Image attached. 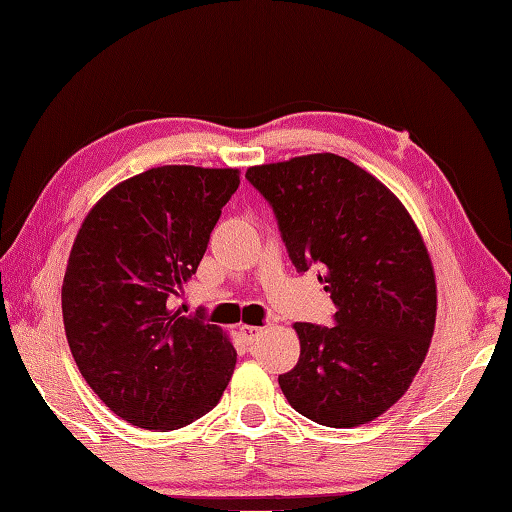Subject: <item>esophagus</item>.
I'll return each instance as SVG.
<instances>
[{
  "instance_id": "esophagus-1",
  "label": "esophagus",
  "mask_w": 512,
  "mask_h": 512,
  "mask_svg": "<svg viewBox=\"0 0 512 512\" xmlns=\"http://www.w3.org/2000/svg\"><path fill=\"white\" fill-rule=\"evenodd\" d=\"M260 332H263V327H254V325H240V327H238V336H240V339H243V343H247V345L256 343Z\"/></svg>"
}]
</instances>
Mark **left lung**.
Returning <instances> with one entry per match:
<instances>
[{
	"label": "left lung",
	"mask_w": 512,
	"mask_h": 512,
	"mask_svg": "<svg viewBox=\"0 0 512 512\" xmlns=\"http://www.w3.org/2000/svg\"><path fill=\"white\" fill-rule=\"evenodd\" d=\"M296 272L318 269L336 305L330 327L296 323L301 356L278 376L296 412L352 428L410 388L435 332V272L406 207L334 153L249 167Z\"/></svg>",
	"instance_id": "1"
}]
</instances>
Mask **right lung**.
Masks as SVG:
<instances>
[{
    "label": "right lung",
    "instance_id": "right-lung-1",
    "mask_svg": "<svg viewBox=\"0 0 512 512\" xmlns=\"http://www.w3.org/2000/svg\"><path fill=\"white\" fill-rule=\"evenodd\" d=\"M238 185V169H149L111 189L77 231L62 285L66 339L91 390L131 426H189L231 379L236 350L223 330L171 298Z\"/></svg>",
    "mask_w": 512,
    "mask_h": 512
}]
</instances>
